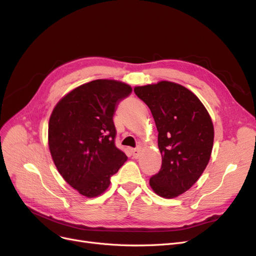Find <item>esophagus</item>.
<instances>
[{"instance_id":"1","label":"esophagus","mask_w":256,"mask_h":256,"mask_svg":"<svg viewBox=\"0 0 256 256\" xmlns=\"http://www.w3.org/2000/svg\"><path fill=\"white\" fill-rule=\"evenodd\" d=\"M131 152H132L134 158H138L141 154V148H140V147H136V148H134L132 150H131Z\"/></svg>"}]
</instances>
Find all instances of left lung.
I'll list each match as a JSON object with an SVG mask.
<instances>
[{"mask_svg":"<svg viewBox=\"0 0 256 256\" xmlns=\"http://www.w3.org/2000/svg\"><path fill=\"white\" fill-rule=\"evenodd\" d=\"M134 92L150 108L158 130L162 166L150 184L162 198H176L198 182L210 159V115L191 90L174 82L136 86Z\"/></svg>","mask_w":256,"mask_h":256,"instance_id":"obj_1","label":"left lung"}]
</instances>
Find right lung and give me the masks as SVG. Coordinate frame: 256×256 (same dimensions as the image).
I'll return each instance as SVG.
<instances>
[{"instance_id":"1","label":"right lung","mask_w":256,"mask_h":256,"mask_svg":"<svg viewBox=\"0 0 256 256\" xmlns=\"http://www.w3.org/2000/svg\"><path fill=\"white\" fill-rule=\"evenodd\" d=\"M132 92L130 85L99 79L76 88L54 106L49 120V150L62 177L86 198L110 186L127 156L115 146L116 106Z\"/></svg>"}]
</instances>
